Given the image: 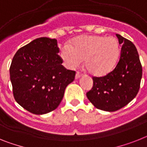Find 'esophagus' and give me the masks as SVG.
Instances as JSON below:
<instances>
[{
    "instance_id": "34e87169",
    "label": "esophagus",
    "mask_w": 147,
    "mask_h": 147,
    "mask_svg": "<svg viewBox=\"0 0 147 147\" xmlns=\"http://www.w3.org/2000/svg\"><path fill=\"white\" fill-rule=\"evenodd\" d=\"M81 76H82V75H81L80 72H77V73H76V79H78V78H80Z\"/></svg>"
}]
</instances>
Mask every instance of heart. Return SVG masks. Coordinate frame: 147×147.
<instances>
[{
    "instance_id": "heart-1",
    "label": "heart",
    "mask_w": 147,
    "mask_h": 147,
    "mask_svg": "<svg viewBox=\"0 0 147 147\" xmlns=\"http://www.w3.org/2000/svg\"><path fill=\"white\" fill-rule=\"evenodd\" d=\"M120 55L117 39L98 35H84L76 38L69 45H64L60 57L65 66L74 69L85 59V67L90 74L103 76L115 68Z\"/></svg>"
}]
</instances>
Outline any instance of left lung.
I'll use <instances>...</instances> for the list:
<instances>
[{
  "label": "left lung",
  "instance_id": "left-lung-1",
  "mask_svg": "<svg viewBox=\"0 0 147 147\" xmlns=\"http://www.w3.org/2000/svg\"><path fill=\"white\" fill-rule=\"evenodd\" d=\"M116 36L123 45L117 65L107 76L93 77L92 88L87 92V98L96 108L109 112L123 108L136 96L142 78L136 47L119 34Z\"/></svg>",
  "mask_w": 147,
  "mask_h": 147
}]
</instances>
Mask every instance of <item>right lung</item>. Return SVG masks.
Returning a JSON list of instances; mask_svg holds the SVG:
<instances>
[{
    "label": "right lung",
    "mask_w": 147,
    "mask_h": 147,
    "mask_svg": "<svg viewBox=\"0 0 147 147\" xmlns=\"http://www.w3.org/2000/svg\"><path fill=\"white\" fill-rule=\"evenodd\" d=\"M55 39H36L18 49L9 74L14 98L22 108L42 115L56 109L76 71L62 66Z\"/></svg>",
    "instance_id": "add662e5"
}]
</instances>
